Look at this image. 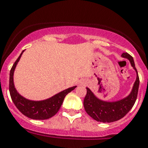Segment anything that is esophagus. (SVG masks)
Segmentation results:
<instances>
[{
	"instance_id": "esophagus-1",
	"label": "esophagus",
	"mask_w": 148,
	"mask_h": 148,
	"mask_svg": "<svg viewBox=\"0 0 148 148\" xmlns=\"http://www.w3.org/2000/svg\"><path fill=\"white\" fill-rule=\"evenodd\" d=\"M86 84H87V82H86V80H80V82H79V84L81 85V86H85Z\"/></svg>"
}]
</instances>
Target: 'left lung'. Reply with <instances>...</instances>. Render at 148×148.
Wrapping results in <instances>:
<instances>
[{
	"instance_id": "left-lung-1",
	"label": "left lung",
	"mask_w": 148,
	"mask_h": 148,
	"mask_svg": "<svg viewBox=\"0 0 148 148\" xmlns=\"http://www.w3.org/2000/svg\"><path fill=\"white\" fill-rule=\"evenodd\" d=\"M130 62L131 65L136 72V80L134 81L131 93L126 97L117 101H105L99 99L96 95L86 87V95L84 100V106L86 113L93 119L100 122H113L124 117L136 101L139 87V77L133 58L127 52L121 55Z\"/></svg>"
}]
</instances>
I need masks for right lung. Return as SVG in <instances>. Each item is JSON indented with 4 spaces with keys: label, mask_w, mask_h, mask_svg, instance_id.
Returning <instances> with one entry per match:
<instances>
[{
    "label": "right lung",
    "mask_w": 148,
    "mask_h": 148,
    "mask_svg": "<svg viewBox=\"0 0 148 148\" xmlns=\"http://www.w3.org/2000/svg\"><path fill=\"white\" fill-rule=\"evenodd\" d=\"M23 51L24 50L21 52L10 71L9 90L12 101L14 102V105L19 109V111L26 117L36 120L48 119L57 113L62 106L66 95L74 90L77 86L66 89L54 95L53 97L43 100H30L23 97L17 92L14 82V71Z\"/></svg>",
    "instance_id": "obj_1"
}]
</instances>
